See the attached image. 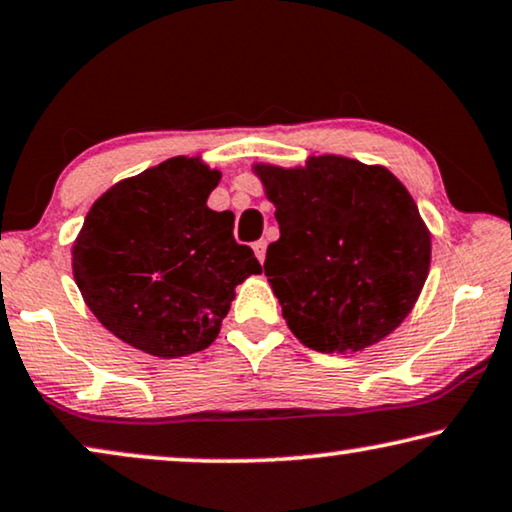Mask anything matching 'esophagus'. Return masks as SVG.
Listing matches in <instances>:
<instances>
[{
	"instance_id": "esophagus-1",
	"label": "esophagus",
	"mask_w": 512,
	"mask_h": 512,
	"mask_svg": "<svg viewBox=\"0 0 512 512\" xmlns=\"http://www.w3.org/2000/svg\"><path fill=\"white\" fill-rule=\"evenodd\" d=\"M253 250H255V255H257L259 262H264V257H266V241H255L253 243Z\"/></svg>"
}]
</instances>
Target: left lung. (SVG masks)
I'll return each mask as SVG.
<instances>
[{
    "mask_svg": "<svg viewBox=\"0 0 512 512\" xmlns=\"http://www.w3.org/2000/svg\"><path fill=\"white\" fill-rule=\"evenodd\" d=\"M255 171L280 227L264 273L292 334L318 352H357L397 329L431 259L406 187L383 167L338 155Z\"/></svg>",
    "mask_w": 512,
    "mask_h": 512,
    "instance_id": "obj_1",
    "label": "left lung"
}]
</instances>
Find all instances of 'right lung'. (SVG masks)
Segmentation results:
<instances>
[{"instance_id":"1","label":"right lung","mask_w":512,"mask_h":512,"mask_svg":"<svg viewBox=\"0 0 512 512\" xmlns=\"http://www.w3.org/2000/svg\"><path fill=\"white\" fill-rule=\"evenodd\" d=\"M220 181L199 160L174 157L104 192L74 243V278L102 325L155 357L208 348L234 299L259 273L234 239V213L211 211Z\"/></svg>"}]
</instances>
